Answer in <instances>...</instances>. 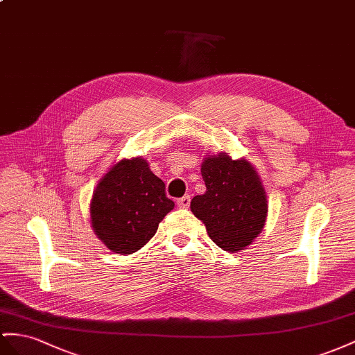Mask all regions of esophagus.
I'll use <instances>...</instances> for the list:
<instances>
[{
	"instance_id": "1",
	"label": "esophagus",
	"mask_w": 355,
	"mask_h": 355,
	"mask_svg": "<svg viewBox=\"0 0 355 355\" xmlns=\"http://www.w3.org/2000/svg\"><path fill=\"white\" fill-rule=\"evenodd\" d=\"M177 205H178L180 208H189V205H190V196H189V195H184L183 198L177 199Z\"/></svg>"
}]
</instances>
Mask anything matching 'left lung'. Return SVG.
Returning a JSON list of instances; mask_svg holds the SVG:
<instances>
[{
	"instance_id": "obj_1",
	"label": "left lung",
	"mask_w": 355,
	"mask_h": 355,
	"mask_svg": "<svg viewBox=\"0 0 355 355\" xmlns=\"http://www.w3.org/2000/svg\"><path fill=\"white\" fill-rule=\"evenodd\" d=\"M205 193L196 195L190 210L205 223L210 239L223 250H243L266 225L268 205L261 180L246 159L226 153L207 157L201 165Z\"/></svg>"
}]
</instances>
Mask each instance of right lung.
Here are the masks:
<instances>
[{
	"instance_id": "1",
	"label": "right lung",
	"mask_w": 355,
	"mask_h": 355,
	"mask_svg": "<svg viewBox=\"0 0 355 355\" xmlns=\"http://www.w3.org/2000/svg\"><path fill=\"white\" fill-rule=\"evenodd\" d=\"M174 205L147 160L123 159L98 181L89 204L91 226L109 250L130 255L151 240Z\"/></svg>"
}]
</instances>
